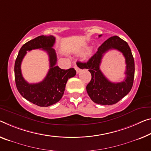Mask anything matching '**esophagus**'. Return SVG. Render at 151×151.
<instances>
[{
  "label": "esophagus",
  "mask_w": 151,
  "mask_h": 151,
  "mask_svg": "<svg viewBox=\"0 0 151 151\" xmlns=\"http://www.w3.org/2000/svg\"><path fill=\"white\" fill-rule=\"evenodd\" d=\"M74 68H75V69L76 70V72H77V73H79L80 72V69L76 65H74Z\"/></svg>",
  "instance_id": "1"
}]
</instances>
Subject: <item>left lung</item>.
<instances>
[{
	"mask_svg": "<svg viewBox=\"0 0 151 151\" xmlns=\"http://www.w3.org/2000/svg\"><path fill=\"white\" fill-rule=\"evenodd\" d=\"M111 49L119 50L126 59V78L121 83L111 82L99 69L103 55ZM79 65L80 69H88L91 73L92 79L88 83L86 91L94 103L103 105H113L130 92L135 71L134 60L128 44L119 37L115 36L107 39L99 46L98 51L88 61L85 63L80 62Z\"/></svg>",
	"mask_w": 151,
	"mask_h": 151,
	"instance_id": "left-lung-1",
	"label": "left lung"
}]
</instances>
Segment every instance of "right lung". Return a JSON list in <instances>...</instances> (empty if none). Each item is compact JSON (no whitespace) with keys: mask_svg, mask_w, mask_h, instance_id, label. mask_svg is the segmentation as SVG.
<instances>
[{"mask_svg":"<svg viewBox=\"0 0 151 151\" xmlns=\"http://www.w3.org/2000/svg\"><path fill=\"white\" fill-rule=\"evenodd\" d=\"M55 42L53 36H40L27 42L21 48L15 63L16 86L22 96L34 105L48 106L59 102L63 96L66 83L74 77L76 71L73 68L62 69L56 65L57 55L52 48ZM41 48L48 53L50 69L45 78L39 83L29 84L22 77L20 64L27 50Z\"/></svg>","mask_w":151,"mask_h":151,"instance_id":"add662e5","label":"right lung"}]
</instances>
